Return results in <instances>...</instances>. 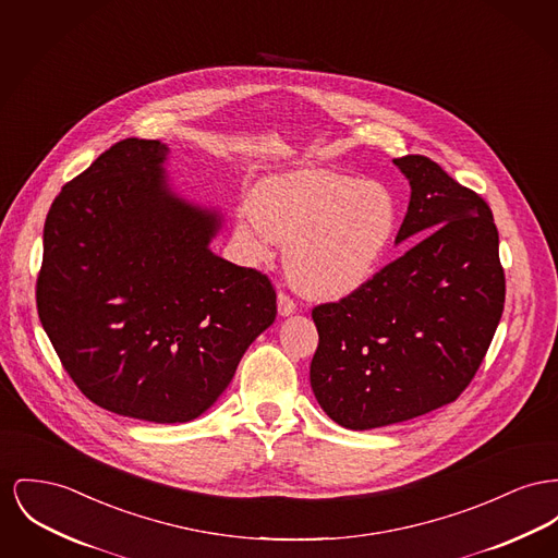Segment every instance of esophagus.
<instances>
[{
  "label": "esophagus",
  "mask_w": 558,
  "mask_h": 558,
  "mask_svg": "<svg viewBox=\"0 0 558 558\" xmlns=\"http://www.w3.org/2000/svg\"><path fill=\"white\" fill-rule=\"evenodd\" d=\"M295 301L287 293H278V314L280 316H291L295 312Z\"/></svg>",
  "instance_id": "esophagus-1"
}]
</instances>
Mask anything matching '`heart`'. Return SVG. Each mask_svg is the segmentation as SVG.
I'll return each instance as SVG.
<instances>
[{"label":"heart","instance_id":"heart-1","mask_svg":"<svg viewBox=\"0 0 558 558\" xmlns=\"http://www.w3.org/2000/svg\"><path fill=\"white\" fill-rule=\"evenodd\" d=\"M400 208L377 181L325 168L269 174L235 210V238L255 265L284 246V267L303 295L341 299L361 291L392 248Z\"/></svg>","mask_w":558,"mask_h":558}]
</instances>
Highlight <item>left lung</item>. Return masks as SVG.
I'll return each instance as SVG.
<instances>
[{"label": "left lung", "mask_w": 558, "mask_h": 558, "mask_svg": "<svg viewBox=\"0 0 558 558\" xmlns=\"http://www.w3.org/2000/svg\"><path fill=\"white\" fill-rule=\"evenodd\" d=\"M411 199L396 244L417 240L361 291L314 307L310 384L348 429L392 426L453 402L492 345L506 299L489 204L426 156L396 158Z\"/></svg>", "instance_id": "obj_1"}]
</instances>
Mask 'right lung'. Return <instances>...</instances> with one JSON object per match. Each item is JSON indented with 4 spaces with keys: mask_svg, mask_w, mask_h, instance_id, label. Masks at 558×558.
Listing matches in <instances>:
<instances>
[{
    "mask_svg": "<svg viewBox=\"0 0 558 558\" xmlns=\"http://www.w3.org/2000/svg\"><path fill=\"white\" fill-rule=\"evenodd\" d=\"M168 145L124 138L54 197L37 314L69 377L102 409L185 424L226 392L276 320L267 276L210 251L223 217L172 192Z\"/></svg>",
    "mask_w": 558,
    "mask_h": 558,
    "instance_id": "obj_1",
    "label": "right lung"
}]
</instances>
